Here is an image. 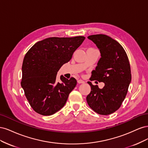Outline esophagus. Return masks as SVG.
Wrapping results in <instances>:
<instances>
[{
    "mask_svg": "<svg viewBox=\"0 0 148 148\" xmlns=\"http://www.w3.org/2000/svg\"><path fill=\"white\" fill-rule=\"evenodd\" d=\"M78 83H79V84L84 83V81H83V79H78Z\"/></svg>",
    "mask_w": 148,
    "mask_h": 148,
    "instance_id": "34e87169",
    "label": "esophagus"
}]
</instances>
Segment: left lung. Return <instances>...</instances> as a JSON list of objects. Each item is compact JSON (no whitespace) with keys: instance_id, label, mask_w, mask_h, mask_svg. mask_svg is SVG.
<instances>
[{"instance_id":"obj_1","label":"left lung","mask_w":148,"mask_h":148,"mask_svg":"<svg viewBox=\"0 0 148 148\" xmlns=\"http://www.w3.org/2000/svg\"><path fill=\"white\" fill-rule=\"evenodd\" d=\"M95 43L101 53V58L91 80L104 83L100 89L91 82V92L86 97L89 106L100 115H109L119 109L128 92L132 75L128 56L123 47L105 34L88 37Z\"/></svg>"}]
</instances>
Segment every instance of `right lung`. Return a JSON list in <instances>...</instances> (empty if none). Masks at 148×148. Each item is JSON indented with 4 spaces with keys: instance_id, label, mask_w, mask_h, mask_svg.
I'll use <instances>...</instances> for the list:
<instances>
[{
    "instance_id": "obj_1",
    "label": "right lung",
    "mask_w": 148,
    "mask_h": 148,
    "mask_svg": "<svg viewBox=\"0 0 148 148\" xmlns=\"http://www.w3.org/2000/svg\"><path fill=\"white\" fill-rule=\"evenodd\" d=\"M85 38L52 37L34 44L26 53L22 65L21 85L30 106L37 113L51 115L63 107L77 85L75 78L57 74L69 62Z\"/></svg>"
}]
</instances>
